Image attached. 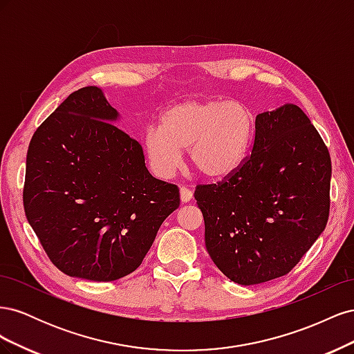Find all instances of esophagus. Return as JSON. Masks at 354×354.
Wrapping results in <instances>:
<instances>
[{
  "label": "esophagus",
  "mask_w": 354,
  "mask_h": 354,
  "mask_svg": "<svg viewBox=\"0 0 354 354\" xmlns=\"http://www.w3.org/2000/svg\"><path fill=\"white\" fill-rule=\"evenodd\" d=\"M192 198H194V192H192L190 189H187V187H181L180 189V199H181V202H190L192 201Z\"/></svg>",
  "instance_id": "obj_1"
}]
</instances>
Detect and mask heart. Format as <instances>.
<instances>
[{
	"label": "heart",
	"mask_w": 354,
	"mask_h": 354,
	"mask_svg": "<svg viewBox=\"0 0 354 354\" xmlns=\"http://www.w3.org/2000/svg\"><path fill=\"white\" fill-rule=\"evenodd\" d=\"M255 134V115L238 100L189 99L160 116V127H149L143 149L155 173L168 178L178 169L183 151L199 173L224 180L242 167Z\"/></svg>",
	"instance_id": "heart-1"
}]
</instances>
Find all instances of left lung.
Here are the masks:
<instances>
[{
	"label": "left lung",
	"mask_w": 354,
	"mask_h": 354,
	"mask_svg": "<svg viewBox=\"0 0 354 354\" xmlns=\"http://www.w3.org/2000/svg\"><path fill=\"white\" fill-rule=\"evenodd\" d=\"M329 186V152L307 115L292 103L259 113L242 167L195 190L211 260L245 286L291 272L326 227Z\"/></svg>",
	"instance_id": "left-lung-1"
}]
</instances>
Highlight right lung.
<instances>
[{
    "label": "right lung",
    "instance_id": "right-lung-1",
    "mask_svg": "<svg viewBox=\"0 0 354 354\" xmlns=\"http://www.w3.org/2000/svg\"><path fill=\"white\" fill-rule=\"evenodd\" d=\"M99 87L72 93L32 136L24 205L42 248L72 277L111 282L133 273L178 187L155 178L143 149L116 122Z\"/></svg>",
    "mask_w": 354,
    "mask_h": 354
}]
</instances>
